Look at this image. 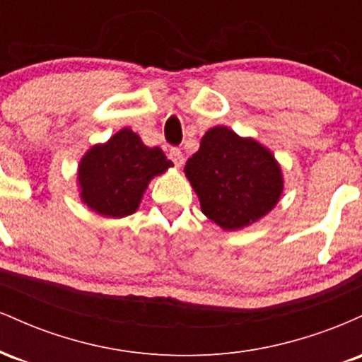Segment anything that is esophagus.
Masks as SVG:
<instances>
[{"instance_id": "obj_1", "label": "esophagus", "mask_w": 362, "mask_h": 362, "mask_svg": "<svg viewBox=\"0 0 362 362\" xmlns=\"http://www.w3.org/2000/svg\"><path fill=\"white\" fill-rule=\"evenodd\" d=\"M168 156H170V160H172L173 163H175V167L180 168L182 165H184V155H182V151H180V149H178V148H172V149H170Z\"/></svg>"}]
</instances>
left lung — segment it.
I'll use <instances>...</instances> for the list:
<instances>
[{
    "label": "left lung",
    "instance_id": "obj_1",
    "mask_svg": "<svg viewBox=\"0 0 362 362\" xmlns=\"http://www.w3.org/2000/svg\"><path fill=\"white\" fill-rule=\"evenodd\" d=\"M184 172L202 213L224 231L259 221L276 207L284 189L281 165L271 149L224 126L202 136Z\"/></svg>",
    "mask_w": 362,
    "mask_h": 362
}]
</instances>
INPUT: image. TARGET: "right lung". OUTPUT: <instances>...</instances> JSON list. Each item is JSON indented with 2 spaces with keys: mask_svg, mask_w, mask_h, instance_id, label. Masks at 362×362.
<instances>
[{
  "mask_svg": "<svg viewBox=\"0 0 362 362\" xmlns=\"http://www.w3.org/2000/svg\"><path fill=\"white\" fill-rule=\"evenodd\" d=\"M173 163L161 148H149L132 129L124 127L103 144H95L78 165L80 197L105 218L138 211L148 184Z\"/></svg>",
  "mask_w": 362,
  "mask_h": 362,
  "instance_id": "obj_1",
  "label": "right lung"
}]
</instances>
